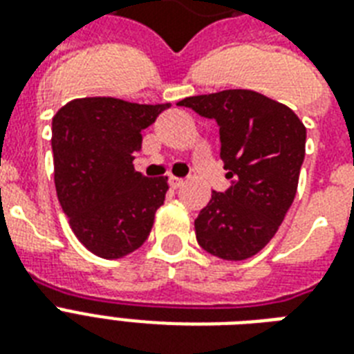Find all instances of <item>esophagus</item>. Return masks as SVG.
Instances as JSON below:
<instances>
[{
  "label": "esophagus",
  "instance_id": "obj_1",
  "mask_svg": "<svg viewBox=\"0 0 354 354\" xmlns=\"http://www.w3.org/2000/svg\"><path fill=\"white\" fill-rule=\"evenodd\" d=\"M169 185H171L172 189H180L183 185V180H182V178L171 176V178H169Z\"/></svg>",
  "mask_w": 354,
  "mask_h": 354
}]
</instances>
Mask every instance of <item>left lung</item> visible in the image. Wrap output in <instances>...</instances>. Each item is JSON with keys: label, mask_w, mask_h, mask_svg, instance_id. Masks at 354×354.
<instances>
[{"label": "left lung", "mask_w": 354, "mask_h": 354, "mask_svg": "<svg viewBox=\"0 0 354 354\" xmlns=\"http://www.w3.org/2000/svg\"><path fill=\"white\" fill-rule=\"evenodd\" d=\"M193 108L221 127L226 193H211L194 221L196 241L224 261H244L263 250L290 209L299 182L307 128L290 108L252 90L187 97Z\"/></svg>", "instance_id": "obj_1"}]
</instances>
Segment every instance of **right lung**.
I'll return each mask as SVG.
<instances>
[{
    "label": "right lung",
    "mask_w": 354,
    "mask_h": 354,
    "mask_svg": "<svg viewBox=\"0 0 354 354\" xmlns=\"http://www.w3.org/2000/svg\"><path fill=\"white\" fill-rule=\"evenodd\" d=\"M169 106L84 97L53 118L58 200L77 239L99 257H124L152 230L169 183L167 176L136 171L133 154L141 149V132Z\"/></svg>",
    "instance_id": "1"
}]
</instances>
